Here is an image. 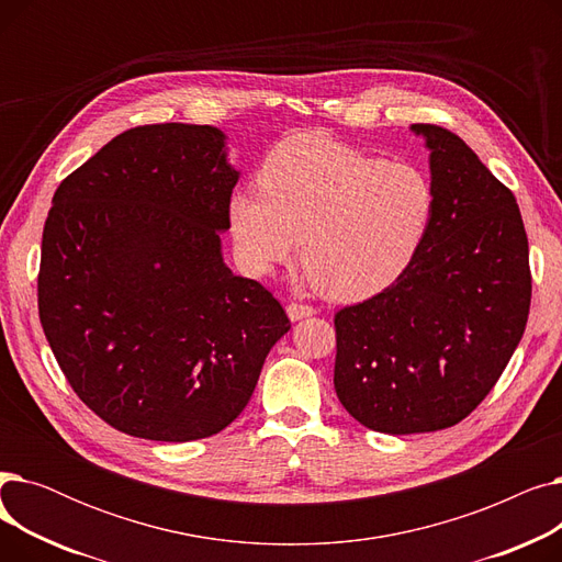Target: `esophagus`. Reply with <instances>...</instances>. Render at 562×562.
Listing matches in <instances>:
<instances>
[{
    "label": "esophagus",
    "instance_id": "1",
    "mask_svg": "<svg viewBox=\"0 0 562 562\" xmlns=\"http://www.w3.org/2000/svg\"><path fill=\"white\" fill-rule=\"evenodd\" d=\"M286 314H289L291 321H301V318H305V316L316 314V310H314L312 305H303V303H289V305H286Z\"/></svg>",
    "mask_w": 562,
    "mask_h": 562
}]
</instances>
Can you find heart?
I'll list each match as a JSON object with an SVG mask.
<instances>
[{"label": "heart", "instance_id": "obj_1", "mask_svg": "<svg viewBox=\"0 0 562 562\" xmlns=\"http://www.w3.org/2000/svg\"><path fill=\"white\" fill-rule=\"evenodd\" d=\"M259 193H234L229 225L248 269L269 273L301 248L323 296L360 301L390 286L419 252L435 214L430 177L326 134H299L266 155Z\"/></svg>", "mask_w": 562, "mask_h": 562}]
</instances>
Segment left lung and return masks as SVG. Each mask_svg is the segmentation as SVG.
Instances as JSON below:
<instances>
[{
	"label": "left lung",
	"instance_id": "1",
	"mask_svg": "<svg viewBox=\"0 0 562 562\" xmlns=\"http://www.w3.org/2000/svg\"><path fill=\"white\" fill-rule=\"evenodd\" d=\"M430 147L435 214L407 269L335 314V390L362 426L451 428L492 392L526 330L528 239L513 191L453 132L412 125Z\"/></svg>",
	"mask_w": 562,
	"mask_h": 562
}]
</instances>
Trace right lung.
Instances as JSON below:
<instances>
[{
  "mask_svg": "<svg viewBox=\"0 0 562 562\" xmlns=\"http://www.w3.org/2000/svg\"><path fill=\"white\" fill-rule=\"evenodd\" d=\"M210 125L117 134L58 184L38 316L75 394L115 430L191 441L248 405L291 328L273 293L223 263L239 180Z\"/></svg>",
  "mask_w": 562,
  "mask_h": 562,
  "instance_id": "right-lung-1",
  "label": "right lung"
}]
</instances>
